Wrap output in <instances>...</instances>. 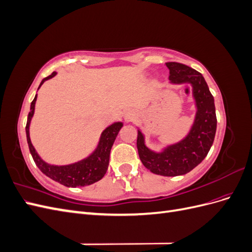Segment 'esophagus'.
I'll list each match as a JSON object with an SVG mask.
<instances>
[{
    "label": "esophagus",
    "mask_w": 252,
    "mask_h": 252,
    "mask_svg": "<svg viewBox=\"0 0 252 252\" xmlns=\"http://www.w3.org/2000/svg\"><path fill=\"white\" fill-rule=\"evenodd\" d=\"M133 119V113L132 111H127L125 113V120L128 122V121H131Z\"/></svg>",
    "instance_id": "obj_1"
}]
</instances>
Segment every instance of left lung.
<instances>
[{"label": "left lung", "instance_id": "left-lung-1", "mask_svg": "<svg viewBox=\"0 0 252 252\" xmlns=\"http://www.w3.org/2000/svg\"><path fill=\"white\" fill-rule=\"evenodd\" d=\"M169 80L172 84H190L195 101L196 113L189 133L182 141L169 145L161 152L150 150L145 138L138 130L139 156L143 165L152 173L175 177L186 174L199 165L209 152L217 130L215 98L203 75L191 67L168 62Z\"/></svg>", "mask_w": 252, "mask_h": 252}]
</instances>
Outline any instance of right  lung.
Masks as SVG:
<instances>
[{
  "label": "right lung",
  "mask_w": 252,
  "mask_h": 252,
  "mask_svg": "<svg viewBox=\"0 0 252 252\" xmlns=\"http://www.w3.org/2000/svg\"><path fill=\"white\" fill-rule=\"evenodd\" d=\"M56 74L57 72L53 71L47 78L43 79L39 88L42 86V84L45 81L53 78ZM36 96L37 94H35L33 101L32 102V105H30V111L28 113L26 124V136L28 147L35 165L39 167V169L45 175H47L48 178L67 187H84L100 181L108 169L110 150L114 143V140H116L117 135L120 131V129L123 127V123H122V122H116V123H113L106 128L101 134L97 147L94 149L93 154L86 158L81 159V161L77 163L69 165H51L43 161L40 156L37 155V152L32 146L29 136V125L34 113Z\"/></svg>",
  "instance_id": "add662e5"
}]
</instances>
